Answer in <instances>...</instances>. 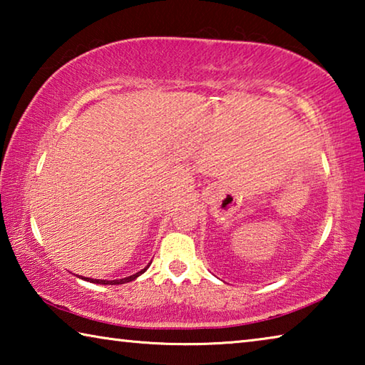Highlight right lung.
Instances as JSON below:
<instances>
[{"label":"right lung","instance_id":"right-lung-1","mask_svg":"<svg viewBox=\"0 0 365 365\" xmlns=\"http://www.w3.org/2000/svg\"><path fill=\"white\" fill-rule=\"evenodd\" d=\"M148 267H150V265H148ZM148 267H146V269H148ZM146 269L140 270V272H137V274H135V275L125 277V279H120V280H98V279H86V277H83V280L90 282V283H100V285H122V283H127V282H132V280L137 279V277H140L141 274H143V272H146Z\"/></svg>","mask_w":365,"mask_h":365}]
</instances>
